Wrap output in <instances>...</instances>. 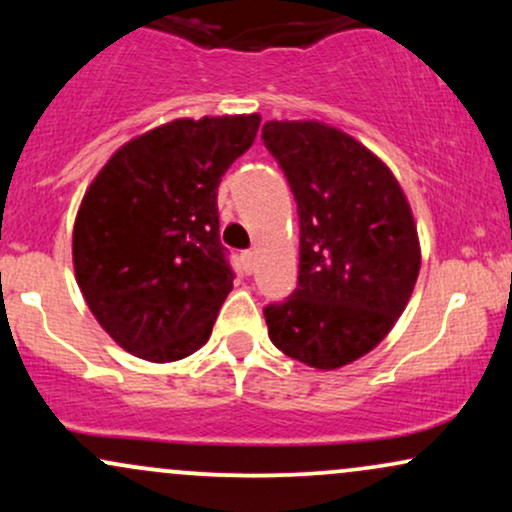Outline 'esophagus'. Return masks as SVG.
<instances>
[{
  "label": "esophagus",
  "instance_id": "obj_1",
  "mask_svg": "<svg viewBox=\"0 0 512 512\" xmlns=\"http://www.w3.org/2000/svg\"><path fill=\"white\" fill-rule=\"evenodd\" d=\"M240 264H243L245 274H252V267H255V252L252 250L240 252Z\"/></svg>",
  "mask_w": 512,
  "mask_h": 512
}]
</instances>
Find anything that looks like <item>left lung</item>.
Segmentation results:
<instances>
[{"mask_svg": "<svg viewBox=\"0 0 512 512\" xmlns=\"http://www.w3.org/2000/svg\"><path fill=\"white\" fill-rule=\"evenodd\" d=\"M262 142L289 180L301 221L298 286L264 320L279 351L320 370L375 349L407 308L419 236L390 168L315 120L267 122Z\"/></svg>", "mask_w": 512, "mask_h": 512, "instance_id": "8db88e82", "label": "left lung"}]
</instances>
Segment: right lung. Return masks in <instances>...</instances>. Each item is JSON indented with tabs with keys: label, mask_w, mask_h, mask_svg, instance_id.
<instances>
[{
	"label": "right lung",
	"mask_w": 512,
	"mask_h": 512,
	"mask_svg": "<svg viewBox=\"0 0 512 512\" xmlns=\"http://www.w3.org/2000/svg\"><path fill=\"white\" fill-rule=\"evenodd\" d=\"M257 129L260 115L173 120L117 149L88 187L74 223L76 284L129 354L178 361L209 339L236 279L216 190Z\"/></svg>",
	"instance_id": "1"
}]
</instances>
